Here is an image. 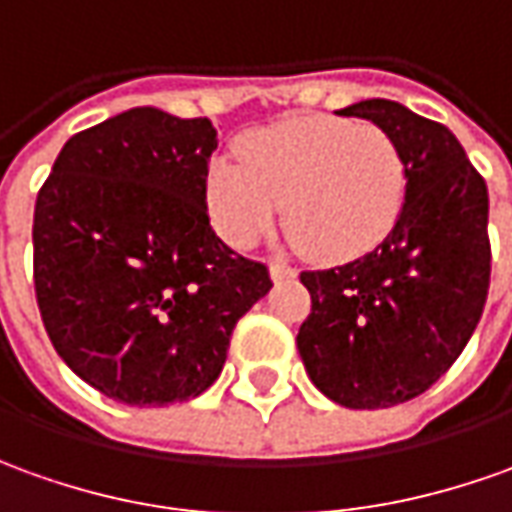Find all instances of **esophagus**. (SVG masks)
Listing matches in <instances>:
<instances>
[{"mask_svg": "<svg viewBox=\"0 0 512 512\" xmlns=\"http://www.w3.org/2000/svg\"><path fill=\"white\" fill-rule=\"evenodd\" d=\"M269 271H271V280H277V283H280V280H291V277H297V269H294L291 263H285V260H274Z\"/></svg>", "mask_w": 512, "mask_h": 512, "instance_id": "esophagus-1", "label": "esophagus"}]
</instances>
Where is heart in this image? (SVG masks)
I'll return each mask as SVG.
<instances>
[{
    "mask_svg": "<svg viewBox=\"0 0 512 512\" xmlns=\"http://www.w3.org/2000/svg\"><path fill=\"white\" fill-rule=\"evenodd\" d=\"M241 162L207 168L212 224L238 249L269 235L285 204V227L305 255L344 263L387 241L403 212L406 168L378 125L330 114L288 117L241 139Z\"/></svg>",
    "mask_w": 512,
    "mask_h": 512,
    "instance_id": "obj_1",
    "label": "heart"
}]
</instances>
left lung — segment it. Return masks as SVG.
<instances>
[{"mask_svg":"<svg viewBox=\"0 0 512 512\" xmlns=\"http://www.w3.org/2000/svg\"><path fill=\"white\" fill-rule=\"evenodd\" d=\"M339 114L395 139L406 196L378 249L302 271L311 314L297 347L330 401L389 409L446 375L476 330L490 285L488 187L446 125L392 100H361Z\"/></svg>","mask_w":512,"mask_h":512,"instance_id":"left-lung-1","label":"left lung"}]
</instances>
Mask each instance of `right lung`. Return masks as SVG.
Masks as SVG:
<instances>
[{
	"label": "right lung",
	"instance_id": "obj_1",
	"mask_svg": "<svg viewBox=\"0 0 512 512\" xmlns=\"http://www.w3.org/2000/svg\"><path fill=\"white\" fill-rule=\"evenodd\" d=\"M207 117L139 106L66 142L33 215V283L66 367L128 406L182 403L224 370L266 263L210 227Z\"/></svg>",
	"mask_w": 512,
	"mask_h": 512
}]
</instances>
